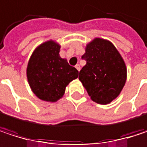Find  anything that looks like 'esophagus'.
<instances>
[{
	"label": "esophagus",
	"mask_w": 147,
	"mask_h": 147,
	"mask_svg": "<svg viewBox=\"0 0 147 147\" xmlns=\"http://www.w3.org/2000/svg\"><path fill=\"white\" fill-rule=\"evenodd\" d=\"M75 67H76V70H77V71H80V70H81V66H80V65H79V64H76V66H75Z\"/></svg>",
	"instance_id": "34e87169"
}]
</instances>
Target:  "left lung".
I'll list each match as a JSON object with an SVG mask.
<instances>
[{"mask_svg":"<svg viewBox=\"0 0 147 147\" xmlns=\"http://www.w3.org/2000/svg\"><path fill=\"white\" fill-rule=\"evenodd\" d=\"M87 64L79 72V80L92 100L108 104L116 98L126 82V66L120 54L109 41L95 38L82 56Z\"/></svg>","mask_w":147,"mask_h":147,"instance_id":"1","label":"left lung"}]
</instances>
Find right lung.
I'll return each mask as SVG.
<instances>
[{"label": "right lung", "mask_w": 147, "mask_h": 147, "mask_svg": "<svg viewBox=\"0 0 147 147\" xmlns=\"http://www.w3.org/2000/svg\"><path fill=\"white\" fill-rule=\"evenodd\" d=\"M60 49L54 41L45 42L34 50L28 61V81L34 94L44 101L60 99L65 87L78 77V71L60 58Z\"/></svg>", "instance_id": "right-lung-1"}]
</instances>
